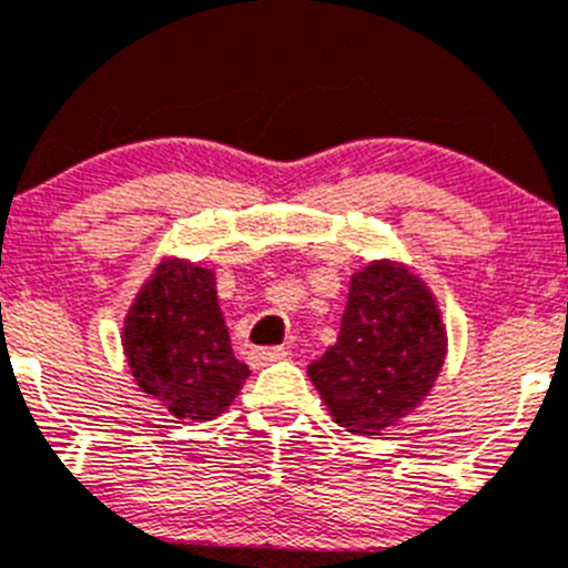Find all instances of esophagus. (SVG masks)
Listing matches in <instances>:
<instances>
[{
    "mask_svg": "<svg viewBox=\"0 0 568 568\" xmlns=\"http://www.w3.org/2000/svg\"><path fill=\"white\" fill-rule=\"evenodd\" d=\"M248 359H252L254 367H265L272 365V362L285 359V351L283 347H254L252 354H248Z\"/></svg>",
    "mask_w": 568,
    "mask_h": 568,
    "instance_id": "obj_1",
    "label": "esophagus"
}]
</instances>
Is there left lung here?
<instances>
[{"instance_id":"1","label":"left lung","mask_w":568,"mask_h":568,"mask_svg":"<svg viewBox=\"0 0 568 568\" xmlns=\"http://www.w3.org/2000/svg\"><path fill=\"white\" fill-rule=\"evenodd\" d=\"M444 351L430 291L402 265L373 263L351 277L336 345L311 362L308 376L336 424L379 436L422 405Z\"/></svg>"}]
</instances>
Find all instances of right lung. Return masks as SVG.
<instances>
[{"instance_id":"right-lung-1","label":"right lung","mask_w":568,"mask_h":568,"mask_svg":"<svg viewBox=\"0 0 568 568\" xmlns=\"http://www.w3.org/2000/svg\"><path fill=\"white\" fill-rule=\"evenodd\" d=\"M124 354L138 387L186 422L221 416L248 376L232 354L214 274L178 260L138 294L124 322Z\"/></svg>"}]
</instances>
